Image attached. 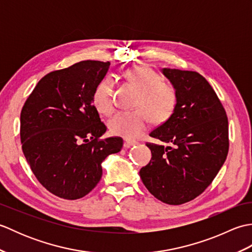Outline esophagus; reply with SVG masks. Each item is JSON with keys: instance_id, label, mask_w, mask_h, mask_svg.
<instances>
[{"instance_id": "34e87169", "label": "esophagus", "mask_w": 252, "mask_h": 252, "mask_svg": "<svg viewBox=\"0 0 252 252\" xmlns=\"http://www.w3.org/2000/svg\"><path fill=\"white\" fill-rule=\"evenodd\" d=\"M137 142L136 141H132V140H126L125 142V147H131V146H134L137 145Z\"/></svg>"}]
</instances>
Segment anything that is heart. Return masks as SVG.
Listing matches in <instances>:
<instances>
[{"instance_id": "1", "label": "heart", "mask_w": 252, "mask_h": 252, "mask_svg": "<svg viewBox=\"0 0 252 252\" xmlns=\"http://www.w3.org/2000/svg\"><path fill=\"white\" fill-rule=\"evenodd\" d=\"M127 81L140 91L133 111H121L109 122L114 135L137 138L148 129L151 121L162 123L173 115L178 94L173 85L163 82L162 77L153 69L136 67L126 72ZM115 81L111 77L100 80L93 93V104L100 114L109 116L115 111Z\"/></svg>"}]
</instances>
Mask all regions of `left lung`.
Returning <instances> with one entry per match:
<instances>
[{
  "instance_id": "8db88e82",
  "label": "left lung",
  "mask_w": 252,
  "mask_h": 252,
  "mask_svg": "<svg viewBox=\"0 0 252 252\" xmlns=\"http://www.w3.org/2000/svg\"><path fill=\"white\" fill-rule=\"evenodd\" d=\"M178 94L173 115L149 135L152 160L140 171L152 195L168 205L195 199L212 183L228 153V121L215 90L196 71L163 68Z\"/></svg>"
}]
</instances>
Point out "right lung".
<instances>
[{
	"label": "right lung",
	"mask_w": 252,
	"mask_h": 252,
	"mask_svg": "<svg viewBox=\"0 0 252 252\" xmlns=\"http://www.w3.org/2000/svg\"><path fill=\"white\" fill-rule=\"evenodd\" d=\"M109 62L83 61L42 78L21 109L20 141L42 186L74 200L100 181L101 162L121 151V137L100 138L107 127L93 105Z\"/></svg>",
	"instance_id": "obj_1"
}]
</instances>
